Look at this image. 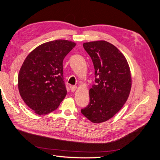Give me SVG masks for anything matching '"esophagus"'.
<instances>
[{
  "label": "esophagus",
  "instance_id": "esophagus-1",
  "mask_svg": "<svg viewBox=\"0 0 160 160\" xmlns=\"http://www.w3.org/2000/svg\"><path fill=\"white\" fill-rule=\"evenodd\" d=\"M70 88L71 89V91L72 92H74L77 89V87L76 86H71Z\"/></svg>",
  "mask_w": 160,
  "mask_h": 160
}]
</instances>
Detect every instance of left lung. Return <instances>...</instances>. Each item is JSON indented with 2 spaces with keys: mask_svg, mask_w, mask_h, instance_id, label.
Masks as SVG:
<instances>
[{
  "mask_svg": "<svg viewBox=\"0 0 160 160\" xmlns=\"http://www.w3.org/2000/svg\"><path fill=\"white\" fill-rule=\"evenodd\" d=\"M95 69V85L89 89L88 107L81 113L94 123L106 122L126 102L132 88V76L126 58L117 47L105 41L83 44Z\"/></svg>",
  "mask_w": 160,
  "mask_h": 160,
  "instance_id": "obj_1",
  "label": "left lung"
}]
</instances>
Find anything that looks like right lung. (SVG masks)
I'll list each match as a JSON object with an SVG mask.
<instances>
[{"mask_svg":"<svg viewBox=\"0 0 160 160\" xmlns=\"http://www.w3.org/2000/svg\"><path fill=\"white\" fill-rule=\"evenodd\" d=\"M75 45L68 40L47 42L32 50L24 61L18 88L24 102L35 113L52 112L65 98L62 61Z\"/></svg>","mask_w":160,"mask_h":160,"instance_id":"1","label":"right lung"}]
</instances>
